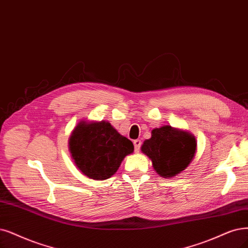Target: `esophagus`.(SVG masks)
<instances>
[{
	"label": "esophagus",
	"mask_w": 248,
	"mask_h": 248,
	"mask_svg": "<svg viewBox=\"0 0 248 248\" xmlns=\"http://www.w3.org/2000/svg\"><path fill=\"white\" fill-rule=\"evenodd\" d=\"M141 145H142L141 140L137 139V140L134 141V147H135V151H136V152H139V150H140V148H141Z\"/></svg>",
	"instance_id": "1"
}]
</instances>
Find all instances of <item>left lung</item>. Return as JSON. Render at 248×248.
<instances>
[{"instance_id":"8db88e82","label":"left lung","mask_w":248,"mask_h":248,"mask_svg":"<svg viewBox=\"0 0 248 248\" xmlns=\"http://www.w3.org/2000/svg\"><path fill=\"white\" fill-rule=\"evenodd\" d=\"M141 149L152 160L158 175L170 178L188 167L194 157L196 141L192 135L167 125L154 129Z\"/></svg>"}]
</instances>
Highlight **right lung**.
<instances>
[{
  "mask_svg": "<svg viewBox=\"0 0 248 248\" xmlns=\"http://www.w3.org/2000/svg\"><path fill=\"white\" fill-rule=\"evenodd\" d=\"M69 150L77 167L87 177L106 180L116 172L134 145L109 123H79L69 139Z\"/></svg>",
  "mask_w": 248,
  "mask_h": 248,
  "instance_id": "right-lung-1",
  "label": "right lung"
}]
</instances>
